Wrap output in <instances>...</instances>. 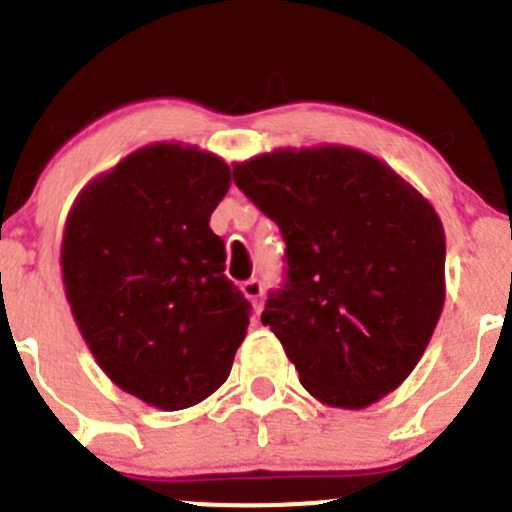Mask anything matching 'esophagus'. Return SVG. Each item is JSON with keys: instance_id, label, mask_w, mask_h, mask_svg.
<instances>
[{"instance_id": "esophagus-1", "label": "esophagus", "mask_w": 512, "mask_h": 512, "mask_svg": "<svg viewBox=\"0 0 512 512\" xmlns=\"http://www.w3.org/2000/svg\"><path fill=\"white\" fill-rule=\"evenodd\" d=\"M242 292H245V297L250 299L252 307L260 309L262 304V294H265V287H262L260 280H247L245 285H242Z\"/></svg>"}]
</instances>
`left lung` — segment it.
I'll return each instance as SVG.
<instances>
[{
  "label": "left lung",
  "instance_id": "obj_1",
  "mask_svg": "<svg viewBox=\"0 0 512 512\" xmlns=\"http://www.w3.org/2000/svg\"><path fill=\"white\" fill-rule=\"evenodd\" d=\"M280 225L287 277L262 324L304 389L366 409L426 352L446 299V235L433 205L384 160L349 146L277 148L232 165Z\"/></svg>",
  "mask_w": 512,
  "mask_h": 512
}]
</instances>
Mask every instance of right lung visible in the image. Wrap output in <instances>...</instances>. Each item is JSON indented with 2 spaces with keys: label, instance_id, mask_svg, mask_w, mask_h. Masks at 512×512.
I'll list each match as a JSON object with an SVG mask.
<instances>
[{
  "label": "right lung",
  "instance_id": "right-lung-1",
  "mask_svg": "<svg viewBox=\"0 0 512 512\" xmlns=\"http://www.w3.org/2000/svg\"><path fill=\"white\" fill-rule=\"evenodd\" d=\"M230 188L220 156L151 143L91 180L69 210L61 277L103 374L163 411L230 376L250 302L225 277L210 215Z\"/></svg>",
  "mask_w": 512,
  "mask_h": 512
}]
</instances>
